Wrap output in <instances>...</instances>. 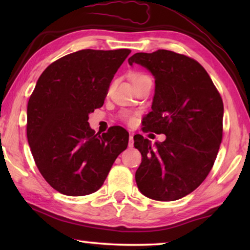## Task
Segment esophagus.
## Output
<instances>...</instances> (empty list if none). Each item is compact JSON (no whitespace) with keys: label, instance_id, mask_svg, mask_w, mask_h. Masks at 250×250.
Here are the masks:
<instances>
[{"label":"esophagus","instance_id":"34e87169","mask_svg":"<svg viewBox=\"0 0 250 250\" xmlns=\"http://www.w3.org/2000/svg\"><path fill=\"white\" fill-rule=\"evenodd\" d=\"M133 134H130V137H129V146L130 147H132L133 146Z\"/></svg>","mask_w":250,"mask_h":250}]
</instances>
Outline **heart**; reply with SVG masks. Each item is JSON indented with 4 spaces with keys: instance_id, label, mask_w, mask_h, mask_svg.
<instances>
[{
    "instance_id": "b5f03b06",
    "label": "heart",
    "mask_w": 250,
    "mask_h": 250,
    "mask_svg": "<svg viewBox=\"0 0 250 250\" xmlns=\"http://www.w3.org/2000/svg\"><path fill=\"white\" fill-rule=\"evenodd\" d=\"M146 78H150V77L147 75L142 74V73H134V74L131 75V82H132V83H139V82H141V80H145ZM129 121L132 122L133 119H130Z\"/></svg>"
}]
</instances>
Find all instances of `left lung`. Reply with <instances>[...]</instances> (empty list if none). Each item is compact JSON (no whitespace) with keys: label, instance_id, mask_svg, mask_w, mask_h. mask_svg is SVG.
Masks as SVG:
<instances>
[{"label":"left lung","instance_id":"left-lung-1","mask_svg":"<svg viewBox=\"0 0 250 250\" xmlns=\"http://www.w3.org/2000/svg\"><path fill=\"white\" fill-rule=\"evenodd\" d=\"M128 62L146 67L155 79L143 130L167 135L154 146L141 134L133 137L142 155L138 188L155 201L179 200L197 188L214 166L223 138L222 97L200 62L185 55L159 49L137 53Z\"/></svg>","mask_w":250,"mask_h":250}]
</instances>
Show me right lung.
<instances>
[{
	"instance_id": "obj_1",
	"label": "right lung",
	"mask_w": 250,
	"mask_h": 250,
	"mask_svg": "<svg viewBox=\"0 0 250 250\" xmlns=\"http://www.w3.org/2000/svg\"><path fill=\"white\" fill-rule=\"evenodd\" d=\"M130 49H83L50 64L27 104V140L46 182L68 196L103 186L117 156L128 146L121 126L95 133L89 113L103 107L110 83Z\"/></svg>"
}]
</instances>
